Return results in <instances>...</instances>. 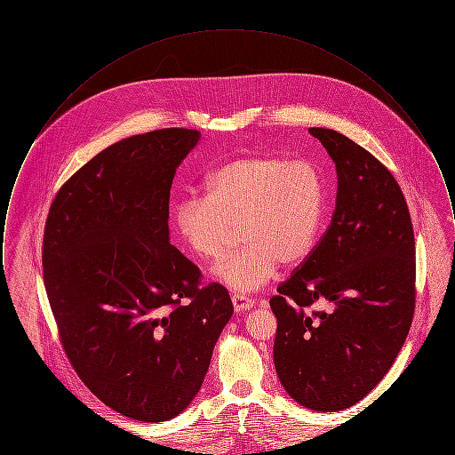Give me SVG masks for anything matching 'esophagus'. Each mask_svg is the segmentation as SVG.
I'll use <instances>...</instances> for the list:
<instances>
[{"mask_svg":"<svg viewBox=\"0 0 455 455\" xmlns=\"http://www.w3.org/2000/svg\"><path fill=\"white\" fill-rule=\"evenodd\" d=\"M232 303H234V308L237 312H243V310H249V308L254 307V300L252 299H249L245 295H238V293L232 295Z\"/></svg>","mask_w":455,"mask_h":455,"instance_id":"obj_1","label":"esophagus"}]
</instances>
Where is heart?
<instances>
[{
  "mask_svg": "<svg viewBox=\"0 0 455 455\" xmlns=\"http://www.w3.org/2000/svg\"><path fill=\"white\" fill-rule=\"evenodd\" d=\"M204 197L184 196L173 213L175 232L199 259L220 262L234 227L243 247L217 269L234 291H254L278 264H300L312 252L324 218V180L307 160L251 153L218 167L203 184Z\"/></svg>",
  "mask_w": 455,
  "mask_h": 455,
  "instance_id": "heart-1",
  "label": "heart"
}]
</instances>
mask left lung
<instances>
[{
	"label": "left lung",
	"instance_id": "1",
	"mask_svg": "<svg viewBox=\"0 0 455 455\" xmlns=\"http://www.w3.org/2000/svg\"><path fill=\"white\" fill-rule=\"evenodd\" d=\"M338 172L324 235L269 305L275 367L305 408L334 412L363 399L392 367L411 327L416 259L404 195L371 153L338 131L308 128ZM315 301L327 311H308Z\"/></svg>",
	"mask_w": 455,
	"mask_h": 455
}]
</instances>
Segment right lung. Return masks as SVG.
I'll return each mask as SVG.
<instances>
[{"mask_svg": "<svg viewBox=\"0 0 455 455\" xmlns=\"http://www.w3.org/2000/svg\"><path fill=\"white\" fill-rule=\"evenodd\" d=\"M199 131L165 128L110 145L51 203L44 286L66 356L104 404L167 421L195 399L234 314L220 283L169 242L175 169Z\"/></svg>", "mask_w": 455, "mask_h": 455, "instance_id": "right-lung-1", "label": "right lung"}]
</instances>
